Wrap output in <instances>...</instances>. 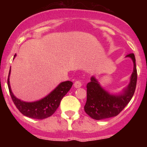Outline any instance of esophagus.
Here are the masks:
<instances>
[{
    "label": "esophagus",
    "mask_w": 147,
    "mask_h": 147,
    "mask_svg": "<svg viewBox=\"0 0 147 147\" xmlns=\"http://www.w3.org/2000/svg\"><path fill=\"white\" fill-rule=\"evenodd\" d=\"M81 86H82V84H81V81H76L75 83H74V87H75L76 88H80V87H81Z\"/></svg>",
    "instance_id": "esophagus-1"
}]
</instances>
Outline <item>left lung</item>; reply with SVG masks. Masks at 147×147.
I'll use <instances>...</instances> for the list:
<instances>
[{
    "label": "left lung",
    "instance_id": "8db88e82",
    "mask_svg": "<svg viewBox=\"0 0 147 147\" xmlns=\"http://www.w3.org/2000/svg\"><path fill=\"white\" fill-rule=\"evenodd\" d=\"M126 57L131 59L134 69L129 84L121 92L110 94L101 86L94 76L91 77V81L87 84V99L84 111L94 119L101 120L116 117L131 99L137 81L136 59L134 53H130Z\"/></svg>",
    "mask_w": 147,
    "mask_h": 147
}]
</instances>
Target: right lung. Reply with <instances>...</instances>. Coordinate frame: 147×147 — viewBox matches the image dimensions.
<instances>
[{
  "instance_id": "right-lung-1",
  "label": "right lung",
  "mask_w": 147,
  "mask_h": 147,
  "mask_svg": "<svg viewBox=\"0 0 147 147\" xmlns=\"http://www.w3.org/2000/svg\"><path fill=\"white\" fill-rule=\"evenodd\" d=\"M16 56V54H15L14 58ZM10 74L11 69L8 74V86L14 104L21 114L26 117L35 119H43L51 117L56 111L63 97L67 94L73 85V83L70 81H63L60 83L51 92L41 99L32 102H27L19 99L13 94L10 85Z\"/></svg>"
}]
</instances>
